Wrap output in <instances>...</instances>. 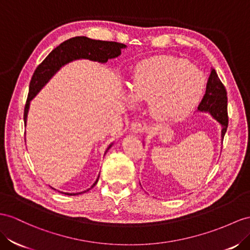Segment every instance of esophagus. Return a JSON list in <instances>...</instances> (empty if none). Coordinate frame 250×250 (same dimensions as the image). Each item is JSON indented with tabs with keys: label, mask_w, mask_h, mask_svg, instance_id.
<instances>
[{
	"label": "esophagus",
	"mask_w": 250,
	"mask_h": 250,
	"mask_svg": "<svg viewBox=\"0 0 250 250\" xmlns=\"http://www.w3.org/2000/svg\"><path fill=\"white\" fill-rule=\"evenodd\" d=\"M145 130H146V125L145 123H143V121H134V123L132 124L131 125V131L133 133H143Z\"/></svg>",
	"instance_id": "1"
}]
</instances>
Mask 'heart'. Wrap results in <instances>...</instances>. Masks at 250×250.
I'll list each match as a JSON object with an SVG mask.
<instances>
[{"label": "heart", "mask_w": 250, "mask_h": 250, "mask_svg": "<svg viewBox=\"0 0 250 250\" xmlns=\"http://www.w3.org/2000/svg\"><path fill=\"white\" fill-rule=\"evenodd\" d=\"M205 85L203 72L188 60L156 56L134 68L130 93L136 101H150V112L155 118L174 121L194 110Z\"/></svg>", "instance_id": "obj_1"}]
</instances>
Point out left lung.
I'll return each mask as SVG.
<instances>
[{
    "label": "left lung",
    "mask_w": 250,
    "mask_h": 250,
    "mask_svg": "<svg viewBox=\"0 0 250 250\" xmlns=\"http://www.w3.org/2000/svg\"><path fill=\"white\" fill-rule=\"evenodd\" d=\"M197 108L202 112H209L222 125V137L224 138L228 127L227 92L215 69H211L207 81L206 92Z\"/></svg>",
    "instance_id": "left-lung-1"
}]
</instances>
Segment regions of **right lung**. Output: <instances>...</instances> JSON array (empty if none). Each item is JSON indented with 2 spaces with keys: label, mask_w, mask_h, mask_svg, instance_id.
I'll use <instances>...</instances> for the list:
<instances>
[{
  "label": "right lung",
  "mask_w": 250,
  "mask_h": 250,
  "mask_svg": "<svg viewBox=\"0 0 250 250\" xmlns=\"http://www.w3.org/2000/svg\"><path fill=\"white\" fill-rule=\"evenodd\" d=\"M125 47V45L123 43L113 41L92 40L86 37H75L72 38V39L61 43L59 46H57L55 49H53L46 58L38 65L33 77H31V80L29 83V92L27 96L26 104H25L24 108V124L26 125L30 100L35 97L38 92L46 84V82L52 78L55 73H57V70H59V68L63 66L64 64L76 59H89L93 61L104 63L108 59L118 57L121 54V49ZM110 146H108V148H110ZM98 180L99 177L96 180V182L93 184V186L91 188H93L95 185L97 184ZM61 193H63V192H61ZM81 193L82 192H80V193L64 194L77 195Z\"/></svg>",
  "instance_id": "obj_1"
}]
</instances>
